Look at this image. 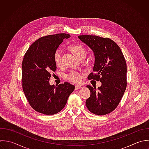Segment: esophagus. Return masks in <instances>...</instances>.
Returning <instances> with one entry per match:
<instances>
[{
  "label": "esophagus",
  "mask_w": 149,
  "mask_h": 149,
  "mask_svg": "<svg viewBox=\"0 0 149 149\" xmlns=\"http://www.w3.org/2000/svg\"><path fill=\"white\" fill-rule=\"evenodd\" d=\"M85 86L82 85H75V89L77 90V89H81V88H84Z\"/></svg>",
  "instance_id": "esophagus-1"
}]
</instances>
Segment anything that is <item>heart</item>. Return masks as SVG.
I'll return each instance as SVG.
<instances>
[{
    "label": "heart",
    "mask_w": 149,
    "mask_h": 149,
    "mask_svg": "<svg viewBox=\"0 0 149 149\" xmlns=\"http://www.w3.org/2000/svg\"><path fill=\"white\" fill-rule=\"evenodd\" d=\"M70 49L72 52L81 60L85 58L87 55V52L85 48L79 44H73L70 46ZM62 53L61 49H57L54 53V60L57 66H60L62 64ZM67 78L72 82H79L81 81V75L76 71H71L67 75Z\"/></svg>",
    "instance_id": "b5f03b06"
}]
</instances>
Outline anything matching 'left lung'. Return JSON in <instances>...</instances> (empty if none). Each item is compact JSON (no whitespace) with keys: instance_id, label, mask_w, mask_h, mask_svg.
Masks as SVG:
<instances>
[{"instance_id":"1","label":"left lung","mask_w":149,"mask_h":149,"mask_svg":"<svg viewBox=\"0 0 149 149\" xmlns=\"http://www.w3.org/2000/svg\"><path fill=\"white\" fill-rule=\"evenodd\" d=\"M78 38L93 51V72L88 79L100 81L101 86L87 85L91 91L86 100L88 109L94 114L112 112L120 103L127 88V64L120 47L113 40L95 35H79Z\"/></svg>"}]
</instances>
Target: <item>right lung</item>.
I'll return each mask as SVG.
<instances>
[{
	"instance_id": "1",
	"label": "right lung",
	"mask_w": 149,
	"mask_h": 149,
	"mask_svg": "<svg viewBox=\"0 0 149 149\" xmlns=\"http://www.w3.org/2000/svg\"><path fill=\"white\" fill-rule=\"evenodd\" d=\"M70 35L58 33L40 38L28 48L22 63V89L30 106L38 113L53 115L65 106L75 86L64 82L49 84L51 73L57 68L54 53Z\"/></svg>"
}]
</instances>
